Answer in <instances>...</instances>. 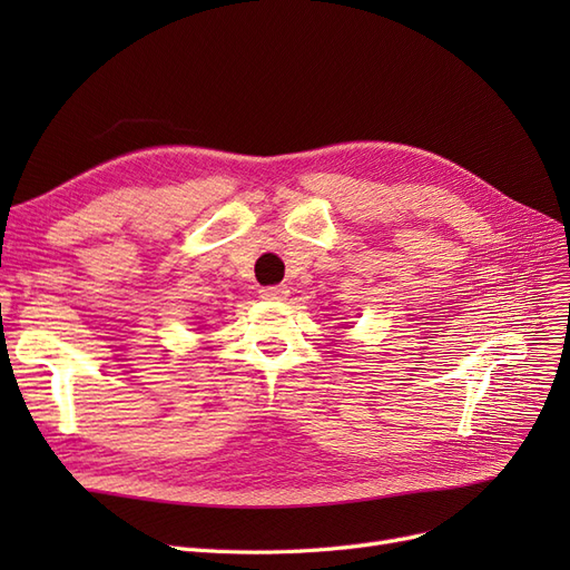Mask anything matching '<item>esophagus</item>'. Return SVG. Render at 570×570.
Masks as SVG:
<instances>
[{"label": "esophagus", "mask_w": 570, "mask_h": 570, "mask_svg": "<svg viewBox=\"0 0 570 570\" xmlns=\"http://www.w3.org/2000/svg\"><path fill=\"white\" fill-rule=\"evenodd\" d=\"M258 295H262V299H268V302H283L289 295V289L285 285H271V287L258 289Z\"/></svg>", "instance_id": "esophagus-1"}]
</instances>
